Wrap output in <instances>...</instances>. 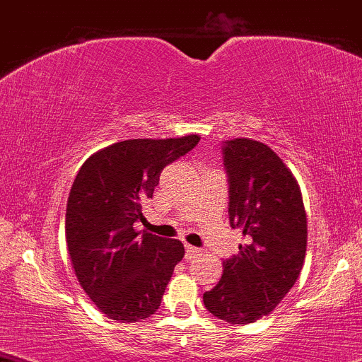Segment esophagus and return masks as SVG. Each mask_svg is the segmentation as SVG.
<instances>
[{
    "mask_svg": "<svg viewBox=\"0 0 362 362\" xmlns=\"http://www.w3.org/2000/svg\"><path fill=\"white\" fill-rule=\"evenodd\" d=\"M185 257L187 259H194V257H197V255H200V252H202V250L199 249V247H194V245H185Z\"/></svg>",
    "mask_w": 362,
    "mask_h": 362,
    "instance_id": "obj_1",
    "label": "esophagus"
}]
</instances>
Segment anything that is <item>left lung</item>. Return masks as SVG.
Listing matches in <instances>:
<instances>
[{"instance_id":"left-lung-1","label":"left lung","mask_w":362,"mask_h":362,"mask_svg":"<svg viewBox=\"0 0 362 362\" xmlns=\"http://www.w3.org/2000/svg\"><path fill=\"white\" fill-rule=\"evenodd\" d=\"M228 182V221L245 244L223 260V274L204 294L217 319L249 324L272 313L299 277L308 245V218L297 180L262 141L222 144Z\"/></svg>"}]
</instances>
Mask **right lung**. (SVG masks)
Segmentation results:
<instances>
[{
  "instance_id": "add662e5",
  "label": "right lung",
  "mask_w": 362,
  "mask_h": 362,
  "mask_svg": "<svg viewBox=\"0 0 362 362\" xmlns=\"http://www.w3.org/2000/svg\"><path fill=\"white\" fill-rule=\"evenodd\" d=\"M180 139L118 141L86 160L66 204L68 254L80 286L118 322H139L158 309L173 269L184 257L177 239L135 232L141 205L152 199L160 173L199 144Z\"/></svg>"
}]
</instances>
